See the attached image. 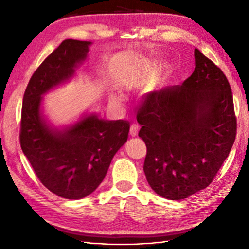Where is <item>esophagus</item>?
Returning <instances> with one entry per match:
<instances>
[{
  "mask_svg": "<svg viewBox=\"0 0 249 249\" xmlns=\"http://www.w3.org/2000/svg\"><path fill=\"white\" fill-rule=\"evenodd\" d=\"M139 124H133L131 125V128H130V135L131 136H136L137 135V133H139Z\"/></svg>",
  "mask_w": 249,
  "mask_h": 249,
  "instance_id": "1",
  "label": "esophagus"
}]
</instances>
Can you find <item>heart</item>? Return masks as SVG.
<instances>
[{
  "mask_svg": "<svg viewBox=\"0 0 249 249\" xmlns=\"http://www.w3.org/2000/svg\"><path fill=\"white\" fill-rule=\"evenodd\" d=\"M148 71H149V72H152V68L150 67V68H149V69H148Z\"/></svg>",
  "mask_w": 249,
  "mask_h": 249,
  "instance_id": "b5f03b06",
  "label": "heart"
}]
</instances>
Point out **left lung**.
I'll use <instances>...</instances> for the list:
<instances>
[{"label":"left lung","mask_w":249,"mask_h":249,"mask_svg":"<svg viewBox=\"0 0 249 249\" xmlns=\"http://www.w3.org/2000/svg\"><path fill=\"white\" fill-rule=\"evenodd\" d=\"M195 70L181 85L146 93L137 110L151 189L170 200L195 194L213 181L229 156L236 117L229 82L220 68L194 51Z\"/></svg>","instance_id":"left-lung-1"}]
</instances>
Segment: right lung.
Listing matches in <instances>:
<instances>
[{
    "mask_svg": "<svg viewBox=\"0 0 249 249\" xmlns=\"http://www.w3.org/2000/svg\"><path fill=\"white\" fill-rule=\"evenodd\" d=\"M90 45L74 39L60 43L33 73L22 104V151L41 183L66 199H81L97 189L130 130L129 121L104 120L95 114L63 131L42 118L41 96L74 74Z\"/></svg>",
    "mask_w": 249,
    "mask_h": 249,
    "instance_id": "obj_1",
    "label": "right lung"
}]
</instances>
